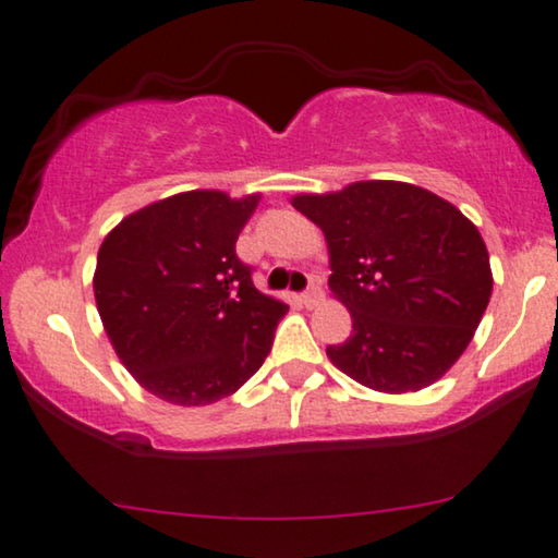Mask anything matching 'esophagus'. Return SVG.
Segmentation results:
<instances>
[{
  "label": "esophagus",
  "mask_w": 558,
  "mask_h": 558,
  "mask_svg": "<svg viewBox=\"0 0 558 558\" xmlns=\"http://www.w3.org/2000/svg\"><path fill=\"white\" fill-rule=\"evenodd\" d=\"M301 301H303V306H306V308H316L318 303L324 301V291L318 286H311L308 291L301 295Z\"/></svg>",
  "instance_id": "esophagus-1"
}]
</instances>
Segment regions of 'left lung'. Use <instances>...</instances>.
<instances>
[{"instance_id":"1","label":"left lung","mask_w":558,"mask_h":558,"mask_svg":"<svg viewBox=\"0 0 558 558\" xmlns=\"http://www.w3.org/2000/svg\"><path fill=\"white\" fill-rule=\"evenodd\" d=\"M293 209L329 244V288L352 314L341 373L377 392H415L470 347L493 295L477 227L441 196L400 181H356L299 193Z\"/></svg>"}]
</instances>
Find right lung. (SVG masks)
I'll return each mask as SVG.
<instances>
[{
    "instance_id": "add662e5",
    "label": "right lung",
    "mask_w": 558,
    "mask_h": 558,
    "mask_svg": "<svg viewBox=\"0 0 558 558\" xmlns=\"http://www.w3.org/2000/svg\"><path fill=\"white\" fill-rule=\"evenodd\" d=\"M259 193L185 191L104 236L94 299L122 365L155 398L209 405L263 367L288 306L259 293L234 244Z\"/></svg>"
}]
</instances>
